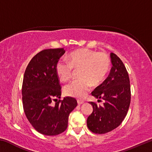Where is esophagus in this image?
Instances as JSON below:
<instances>
[{"instance_id": "obj_1", "label": "esophagus", "mask_w": 152, "mask_h": 152, "mask_svg": "<svg viewBox=\"0 0 152 152\" xmlns=\"http://www.w3.org/2000/svg\"><path fill=\"white\" fill-rule=\"evenodd\" d=\"M77 102H78V104H83L84 102V101H82V100H79V99L77 100Z\"/></svg>"}]
</instances>
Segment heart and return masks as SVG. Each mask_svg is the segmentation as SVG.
I'll return each mask as SVG.
<instances>
[{"instance_id": "obj_1", "label": "heart", "mask_w": 152, "mask_h": 152, "mask_svg": "<svg viewBox=\"0 0 152 152\" xmlns=\"http://www.w3.org/2000/svg\"><path fill=\"white\" fill-rule=\"evenodd\" d=\"M68 62L58 61L56 73L61 82L69 80L74 70H79L78 78L65 86L64 93L67 96L82 99L86 96L91 86H97L104 80L110 66V58L107 53L81 49L73 51L68 56Z\"/></svg>"}]
</instances>
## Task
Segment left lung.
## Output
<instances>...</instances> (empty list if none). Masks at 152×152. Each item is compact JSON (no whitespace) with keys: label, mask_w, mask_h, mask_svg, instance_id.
Listing matches in <instances>:
<instances>
[{"label":"left lung","mask_w":152,"mask_h":152,"mask_svg":"<svg viewBox=\"0 0 152 152\" xmlns=\"http://www.w3.org/2000/svg\"><path fill=\"white\" fill-rule=\"evenodd\" d=\"M110 57L113 66L109 76L91 92L99 99L98 102H103L102 105L90 102L93 111L87 119V126L96 134L111 132L119 126L127 114L131 102L130 81L125 66L114 53H110Z\"/></svg>","instance_id":"left-lung-1"}]
</instances>
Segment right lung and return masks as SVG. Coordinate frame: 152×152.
<instances>
[{
    "instance_id": "add662e5",
    "label": "right lung",
    "mask_w": 152,
    "mask_h": 152,
    "mask_svg": "<svg viewBox=\"0 0 152 152\" xmlns=\"http://www.w3.org/2000/svg\"><path fill=\"white\" fill-rule=\"evenodd\" d=\"M66 51L47 49L37 53L25 70L22 85L25 114L33 128L42 134L57 135L68 127L70 113L77 106L75 99H61V85L56 65Z\"/></svg>"
}]
</instances>
